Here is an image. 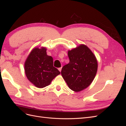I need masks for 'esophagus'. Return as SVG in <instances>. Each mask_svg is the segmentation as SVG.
I'll return each instance as SVG.
<instances>
[{
    "instance_id": "34e87169",
    "label": "esophagus",
    "mask_w": 126,
    "mask_h": 126,
    "mask_svg": "<svg viewBox=\"0 0 126 126\" xmlns=\"http://www.w3.org/2000/svg\"><path fill=\"white\" fill-rule=\"evenodd\" d=\"M58 70H59V71L60 72H61V71H62V67H61V68H58Z\"/></svg>"
}]
</instances>
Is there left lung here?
Segmentation results:
<instances>
[{
  "label": "left lung",
  "mask_w": 126,
  "mask_h": 126,
  "mask_svg": "<svg viewBox=\"0 0 126 126\" xmlns=\"http://www.w3.org/2000/svg\"><path fill=\"white\" fill-rule=\"evenodd\" d=\"M69 63L64 65L61 74L69 88L76 92L88 87L96 76L98 63L96 57L85 45L68 51Z\"/></svg>",
  "instance_id": "1"
}]
</instances>
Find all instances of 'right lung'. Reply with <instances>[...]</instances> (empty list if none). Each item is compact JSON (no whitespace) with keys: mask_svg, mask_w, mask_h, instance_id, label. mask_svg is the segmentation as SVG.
<instances>
[{"mask_svg":"<svg viewBox=\"0 0 126 126\" xmlns=\"http://www.w3.org/2000/svg\"><path fill=\"white\" fill-rule=\"evenodd\" d=\"M47 49H33L25 63L26 77L37 88H42L50 84L51 81L60 74L53 66V58L47 55Z\"/></svg>","mask_w":126,"mask_h":126,"instance_id":"add662e5","label":"right lung"}]
</instances>
